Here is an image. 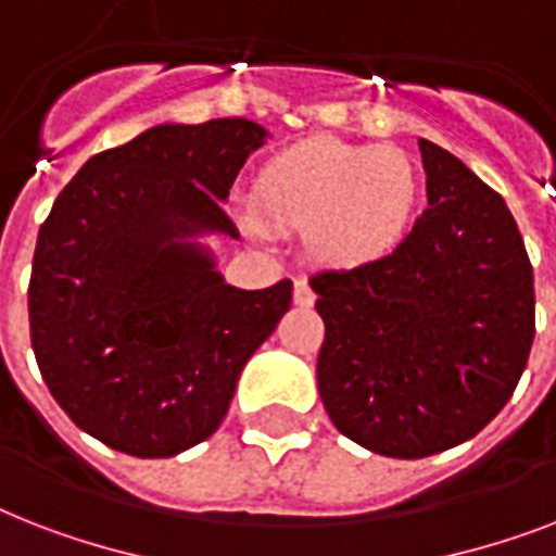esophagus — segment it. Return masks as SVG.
<instances>
[{
    "mask_svg": "<svg viewBox=\"0 0 556 556\" xmlns=\"http://www.w3.org/2000/svg\"><path fill=\"white\" fill-rule=\"evenodd\" d=\"M294 305H300V308H312L314 305V291L305 279L294 282Z\"/></svg>",
    "mask_w": 556,
    "mask_h": 556,
    "instance_id": "obj_1",
    "label": "esophagus"
}]
</instances>
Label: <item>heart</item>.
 Returning <instances> with one entry per match:
<instances>
[{"mask_svg": "<svg viewBox=\"0 0 556 556\" xmlns=\"http://www.w3.org/2000/svg\"><path fill=\"white\" fill-rule=\"evenodd\" d=\"M418 201L421 176L404 150L314 135L262 164L248 225L256 233H303L320 265L357 270L404 244Z\"/></svg>", "mask_w": 556, "mask_h": 556, "instance_id": "heart-1", "label": "heart"}]
</instances>
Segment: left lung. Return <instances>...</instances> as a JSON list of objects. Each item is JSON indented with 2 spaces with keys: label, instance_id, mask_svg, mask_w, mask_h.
<instances>
[{
  "label": "left lung",
  "instance_id": "obj_1",
  "mask_svg": "<svg viewBox=\"0 0 556 556\" xmlns=\"http://www.w3.org/2000/svg\"><path fill=\"white\" fill-rule=\"evenodd\" d=\"M427 204L389 260L312 277L317 387L346 439L435 456L508 404L534 343V270L500 192L418 138Z\"/></svg>",
  "mask_w": 556,
  "mask_h": 556
}]
</instances>
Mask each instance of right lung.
<instances>
[{"label": "right lung", "mask_w": 556, "mask_h": 556, "mask_svg": "<svg viewBox=\"0 0 556 556\" xmlns=\"http://www.w3.org/2000/svg\"><path fill=\"white\" fill-rule=\"evenodd\" d=\"M265 138L244 117L152 126L91 155L39 227L30 346L56 404L106 447L169 458L210 439L291 308V279L227 286L199 242L239 239L222 201Z\"/></svg>", "instance_id": "1"}]
</instances>
